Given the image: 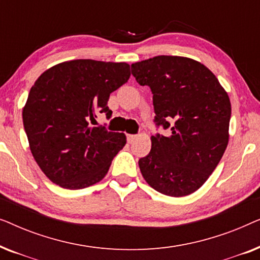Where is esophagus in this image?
<instances>
[{
	"label": "esophagus",
	"instance_id": "esophagus-1",
	"mask_svg": "<svg viewBox=\"0 0 260 260\" xmlns=\"http://www.w3.org/2000/svg\"><path fill=\"white\" fill-rule=\"evenodd\" d=\"M137 136L136 135H126V140H127V143H134L135 140H136Z\"/></svg>",
	"mask_w": 260,
	"mask_h": 260
}]
</instances>
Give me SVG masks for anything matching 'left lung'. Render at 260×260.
Wrapping results in <instances>:
<instances>
[{"label":"left lung","instance_id":"8db88e82","mask_svg":"<svg viewBox=\"0 0 260 260\" xmlns=\"http://www.w3.org/2000/svg\"><path fill=\"white\" fill-rule=\"evenodd\" d=\"M131 73L154 94L156 124L172 126L170 136H151L150 152L138 161L142 175L168 197L194 193L229 144V94L211 70L186 56H154L133 63Z\"/></svg>","mask_w":260,"mask_h":260}]
</instances>
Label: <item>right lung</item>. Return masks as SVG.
I'll return each instance as SVG.
<instances>
[{"label": "right lung", "instance_id": "obj_1", "mask_svg": "<svg viewBox=\"0 0 260 260\" xmlns=\"http://www.w3.org/2000/svg\"><path fill=\"white\" fill-rule=\"evenodd\" d=\"M129 78V63L91 59L60 62L38 78L23 106V126L35 162L53 183L81 189L104 179L126 136L92 127L90 120L98 113L110 118V93Z\"/></svg>", "mask_w": 260, "mask_h": 260}]
</instances>
